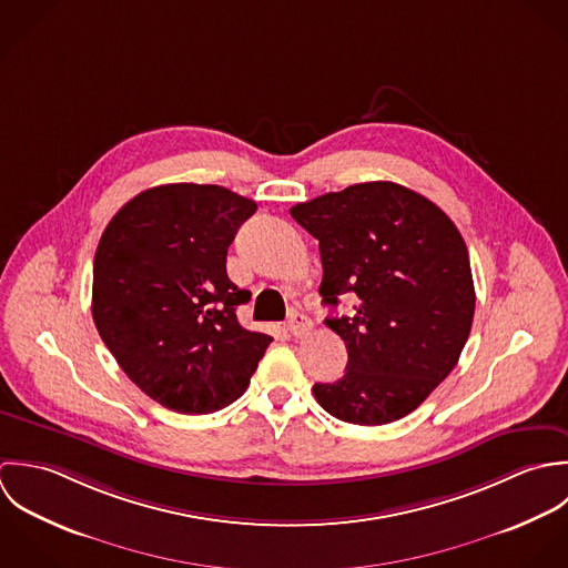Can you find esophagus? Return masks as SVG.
<instances>
[{
    "instance_id": "34e87169",
    "label": "esophagus",
    "mask_w": 568,
    "mask_h": 568,
    "mask_svg": "<svg viewBox=\"0 0 568 568\" xmlns=\"http://www.w3.org/2000/svg\"><path fill=\"white\" fill-rule=\"evenodd\" d=\"M287 332L296 338L301 336H307L312 332V321L301 314V312H290V318H287Z\"/></svg>"
}]
</instances>
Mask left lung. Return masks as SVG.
<instances>
[{"instance_id": "8db88e82", "label": "left lung", "mask_w": 568, "mask_h": 568, "mask_svg": "<svg viewBox=\"0 0 568 568\" xmlns=\"http://www.w3.org/2000/svg\"><path fill=\"white\" fill-rule=\"evenodd\" d=\"M318 239L321 296L348 316L327 318L346 346L338 382L314 384L336 419L382 426L413 413L453 371L474 318L469 256L453 220L395 182L353 184L290 209Z\"/></svg>"}]
</instances>
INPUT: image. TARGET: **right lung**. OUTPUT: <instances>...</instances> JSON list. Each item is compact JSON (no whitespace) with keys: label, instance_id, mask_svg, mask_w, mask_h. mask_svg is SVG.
<instances>
[{"label":"right lung","instance_id":"add662e5","mask_svg":"<svg viewBox=\"0 0 568 568\" xmlns=\"http://www.w3.org/2000/svg\"><path fill=\"white\" fill-rule=\"evenodd\" d=\"M256 204L215 184H164L129 200L94 256L92 316L126 377L182 415L239 399L272 338L247 332L250 301L226 272L227 245Z\"/></svg>","mask_w":568,"mask_h":568}]
</instances>
